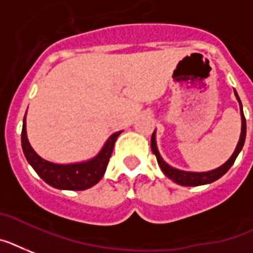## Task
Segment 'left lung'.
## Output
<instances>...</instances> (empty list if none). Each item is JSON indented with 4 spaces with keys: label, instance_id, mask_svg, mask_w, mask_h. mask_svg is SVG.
I'll return each instance as SVG.
<instances>
[{
    "label": "left lung",
    "instance_id": "left-lung-1",
    "mask_svg": "<svg viewBox=\"0 0 253 253\" xmlns=\"http://www.w3.org/2000/svg\"><path fill=\"white\" fill-rule=\"evenodd\" d=\"M235 92V96H237L238 101H239L240 105V116H242V131H240V137L239 141H238V145L234 151L233 156L227 160L222 166H219L217 169L211 170V171H205V173H194V171H183V170H178L175 168H171L170 165H168L164 160H162L161 155H160L159 149H157V144H156V131L152 135L151 139V148L152 152L155 153L156 159H157V162H159L160 168H161L162 173L165 174L168 178H170L171 180H174L175 183L180 184V186H203V184H208L212 183L214 180L219 179L223 174L226 173L227 170L233 166V164L237 160L239 152L242 151V148L244 145V140H246V118H244L243 114V108H242V102H240V98L238 96L237 91L234 89Z\"/></svg>",
    "mask_w": 253,
    "mask_h": 253
}]
</instances>
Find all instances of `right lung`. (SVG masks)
I'll return each mask as SVG.
<instances>
[{
    "label": "right lung",
    "instance_id": "right-lung-1",
    "mask_svg": "<svg viewBox=\"0 0 253 253\" xmlns=\"http://www.w3.org/2000/svg\"><path fill=\"white\" fill-rule=\"evenodd\" d=\"M121 132L122 131L113 133L106 140L101 151L98 152V155L93 159L84 162H77V164H66V165L54 164L41 159L34 151V148L31 147L30 141L27 139L26 116H24L23 128H22V148L28 164L49 186L58 190L83 191L98 183V180L104 176L114 148V143Z\"/></svg>",
    "mask_w": 253,
    "mask_h": 253
}]
</instances>
